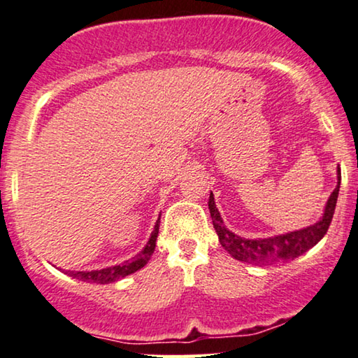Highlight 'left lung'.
<instances>
[{"label":"left lung","mask_w":358,"mask_h":358,"mask_svg":"<svg viewBox=\"0 0 358 358\" xmlns=\"http://www.w3.org/2000/svg\"><path fill=\"white\" fill-rule=\"evenodd\" d=\"M339 173V181H337V188L332 191L329 196L328 204H326L324 215L320 222L310 227L290 231V234L274 236V238H263V240H246L241 236H236L231 234L230 230L225 229V225L220 219V214L217 208H215L214 196L210 193L209 196V210L210 219H213L214 229L219 235L220 245L224 246L225 251L234 256L235 259L243 261V263H251L256 266H269L275 263H285V261H292L303 255L305 251L318 243L328 231L332 215H334L337 196H339V185H341V169L337 170Z\"/></svg>","instance_id":"left-lung-1"}]
</instances>
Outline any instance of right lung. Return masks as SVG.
I'll return each mask as SVG.
<instances>
[{
    "instance_id": "add662e5",
    "label": "right lung",
    "mask_w": 358,
    "mask_h": 358,
    "mask_svg": "<svg viewBox=\"0 0 358 358\" xmlns=\"http://www.w3.org/2000/svg\"><path fill=\"white\" fill-rule=\"evenodd\" d=\"M159 225H160V217L157 222H155L154 231H152V235H150L145 248L141 251L139 255H136L133 259L127 261V263L112 266V268H107V269H99V271H76V273H74V271H66V274L71 275V278L84 280V282L110 284V282H115V280L124 278V275L136 273V271L144 268V266L148 264V261L150 259V256H152V253H154L155 241H157V235H159Z\"/></svg>"
}]
</instances>
